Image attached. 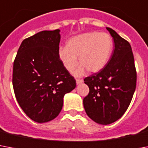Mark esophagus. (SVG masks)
Wrapping results in <instances>:
<instances>
[{
    "label": "esophagus",
    "instance_id": "34e87169",
    "mask_svg": "<svg viewBox=\"0 0 148 148\" xmlns=\"http://www.w3.org/2000/svg\"><path fill=\"white\" fill-rule=\"evenodd\" d=\"M82 82H83V80L76 79V84H77V85H79V84L82 83Z\"/></svg>",
    "mask_w": 148,
    "mask_h": 148
}]
</instances>
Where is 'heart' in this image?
<instances>
[{
  "instance_id": "1",
  "label": "heart",
  "mask_w": 148,
  "mask_h": 148,
  "mask_svg": "<svg viewBox=\"0 0 148 148\" xmlns=\"http://www.w3.org/2000/svg\"><path fill=\"white\" fill-rule=\"evenodd\" d=\"M113 49L112 36L106 33L93 31L75 36L67 41L66 47H60L58 57L68 72H73L78 64L75 75L81 76L86 73H98L108 62Z\"/></svg>"
}]
</instances>
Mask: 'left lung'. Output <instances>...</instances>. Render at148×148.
I'll list each match as a JSON object with an SVG mask.
<instances>
[{
    "instance_id": "1",
    "label": "left lung",
    "mask_w": 148,
    "mask_h": 148,
    "mask_svg": "<svg viewBox=\"0 0 148 148\" xmlns=\"http://www.w3.org/2000/svg\"><path fill=\"white\" fill-rule=\"evenodd\" d=\"M114 40L107 65L84 81L89 93L83 99L86 114L99 125L119 120L129 106L134 93L137 74L131 45L114 29L106 27Z\"/></svg>"
}]
</instances>
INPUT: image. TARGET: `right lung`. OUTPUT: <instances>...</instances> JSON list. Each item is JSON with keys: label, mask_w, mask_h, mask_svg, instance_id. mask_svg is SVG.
I'll return each instance as SVG.
<instances>
[{"label": "right lung", "mask_w": 148, "mask_h": 148, "mask_svg": "<svg viewBox=\"0 0 148 148\" xmlns=\"http://www.w3.org/2000/svg\"><path fill=\"white\" fill-rule=\"evenodd\" d=\"M60 32L43 30L23 40L14 62L13 87L17 102L38 123L56 119L64 95L76 86L58 57Z\"/></svg>", "instance_id": "obj_1"}]
</instances>
